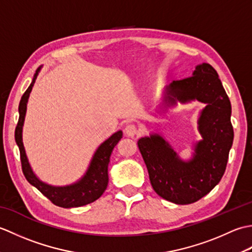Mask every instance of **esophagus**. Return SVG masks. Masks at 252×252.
I'll return each mask as SVG.
<instances>
[{
    "mask_svg": "<svg viewBox=\"0 0 252 252\" xmlns=\"http://www.w3.org/2000/svg\"><path fill=\"white\" fill-rule=\"evenodd\" d=\"M137 126L133 123H130V125H126L125 127V133L127 136H134L137 134Z\"/></svg>",
    "mask_w": 252,
    "mask_h": 252,
    "instance_id": "34e87169",
    "label": "esophagus"
}]
</instances>
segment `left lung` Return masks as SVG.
<instances>
[{
  "label": "left lung",
  "instance_id": "obj_1",
  "mask_svg": "<svg viewBox=\"0 0 252 252\" xmlns=\"http://www.w3.org/2000/svg\"><path fill=\"white\" fill-rule=\"evenodd\" d=\"M198 99L206 103L199 119L202 141L196 155L183 162L159 135L143 137L137 146L148 170L154 190L163 199L189 205L210 192L225 172L229 149L234 140L232 107L218 72L209 63H201L191 77L176 80L167 88L165 98L174 103Z\"/></svg>",
  "mask_w": 252,
  "mask_h": 252
}]
</instances>
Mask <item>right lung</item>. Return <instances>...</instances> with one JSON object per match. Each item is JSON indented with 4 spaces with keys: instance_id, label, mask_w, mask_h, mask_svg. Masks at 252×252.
Segmentation results:
<instances>
[{
    "instance_id": "1",
    "label": "right lung",
    "mask_w": 252,
    "mask_h": 252,
    "mask_svg": "<svg viewBox=\"0 0 252 252\" xmlns=\"http://www.w3.org/2000/svg\"><path fill=\"white\" fill-rule=\"evenodd\" d=\"M39 70L40 68H37L29 88L26 90L24 95L21 96L18 108L19 119L15 130V140L19 147L21 169H23V172L27 181H28L31 185L36 187V189H39L47 199L54 203V205L62 208L81 207L84 205H88V203H91L95 201L96 199H98L107 189V185H108L109 158L112 149H114V147L117 145V143L119 142L120 138L122 137V132H116L115 134H112L108 138V140L101 144L94 155L87 174H85L84 178L81 181H79L78 183L65 187H54L42 183L41 181L36 179V176L33 174V172H32L25 153L23 137H21V132H23V125L27 109V101H28L29 94L35 82Z\"/></svg>"
}]
</instances>
